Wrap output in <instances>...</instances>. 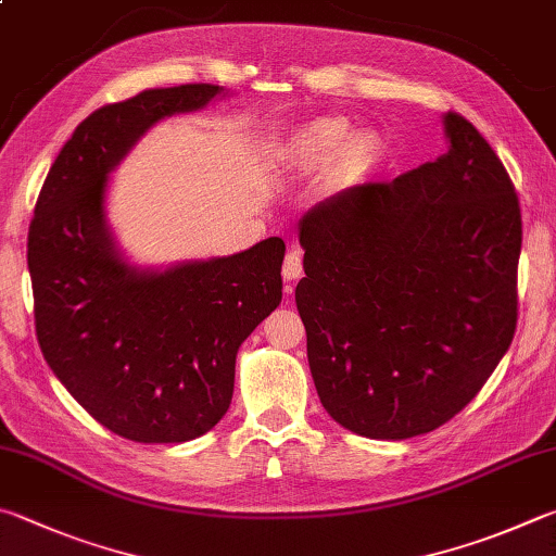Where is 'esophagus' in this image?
<instances>
[{"label":"esophagus","mask_w":556,"mask_h":556,"mask_svg":"<svg viewBox=\"0 0 556 556\" xmlns=\"http://www.w3.org/2000/svg\"><path fill=\"white\" fill-rule=\"evenodd\" d=\"M301 275H304V262H301V252L296 248H291L285 257V265H281V277L285 281H296Z\"/></svg>","instance_id":"1"}]
</instances>
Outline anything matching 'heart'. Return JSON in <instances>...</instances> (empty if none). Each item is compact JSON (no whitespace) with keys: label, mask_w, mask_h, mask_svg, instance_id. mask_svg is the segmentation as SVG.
Returning a JSON list of instances; mask_svg holds the SVG:
<instances>
[{"label":"heart","mask_w":556,"mask_h":556,"mask_svg":"<svg viewBox=\"0 0 556 556\" xmlns=\"http://www.w3.org/2000/svg\"><path fill=\"white\" fill-rule=\"evenodd\" d=\"M285 169L294 177L316 175L336 163L342 177L365 175L377 160V138L369 130H352L340 116L313 118L299 126L281 148Z\"/></svg>","instance_id":"heart-1"}]
</instances>
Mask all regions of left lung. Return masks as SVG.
Masks as SVG:
<instances>
[{
    "mask_svg": "<svg viewBox=\"0 0 556 556\" xmlns=\"http://www.w3.org/2000/svg\"><path fill=\"white\" fill-rule=\"evenodd\" d=\"M442 126L435 163L342 189L299 220L311 377L330 418L362 438L440 428L516 336V189L467 118L450 111Z\"/></svg>",
    "mask_w": 556,
    "mask_h": 556,
    "instance_id": "1",
    "label": "left lung"
}]
</instances>
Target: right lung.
Listing matches in <instances>:
<instances>
[{
    "label": "right lung",
    "mask_w": 556,
    "mask_h": 556,
    "mask_svg": "<svg viewBox=\"0 0 556 556\" xmlns=\"http://www.w3.org/2000/svg\"><path fill=\"white\" fill-rule=\"evenodd\" d=\"M220 94L216 85H179L97 109L60 150L28 228L48 367L97 422L148 445L194 440L226 416L238 348L281 301V238L143 269L106 220L109 175L138 140Z\"/></svg>",
    "instance_id": "obj_1"
}]
</instances>
